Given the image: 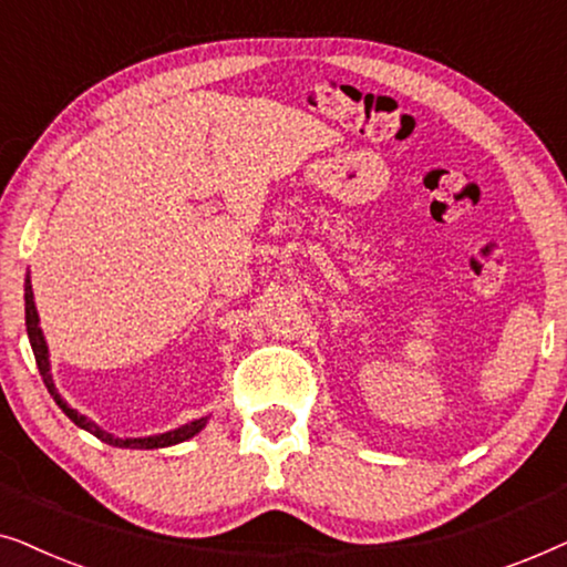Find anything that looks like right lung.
<instances>
[{"label": "right lung", "mask_w": 567, "mask_h": 567, "mask_svg": "<svg viewBox=\"0 0 567 567\" xmlns=\"http://www.w3.org/2000/svg\"><path fill=\"white\" fill-rule=\"evenodd\" d=\"M25 328H28V338H30V346H33V353H35V363H38V371H41L43 377V384L49 386L51 398L56 400V405L64 410L69 415V421H74L80 429L90 431L92 436H97L100 441H105V444L111 446H121V449H162V446H173V444H181V441L196 436V433L204 429L206 417H200V421H193L188 425H183V429H175L169 433H159V436H150V439H115L113 433H107L95 425L87 417L76 413L74 408H69L64 400H61V394L56 392V386H53V379L49 374V348H45V340H43V332H41V324H38V312H35V301H33V286H30V276L25 278Z\"/></svg>", "instance_id": "1"}]
</instances>
